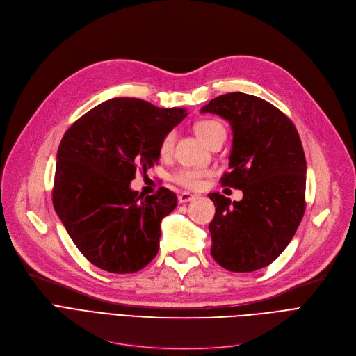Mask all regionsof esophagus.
<instances>
[{"label":"esophagus","mask_w":356,"mask_h":356,"mask_svg":"<svg viewBox=\"0 0 356 356\" xmlns=\"http://www.w3.org/2000/svg\"><path fill=\"white\" fill-rule=\"evenodd\" d=\"M196 197H197L196 195H192V193H189V192H181V193L179 195V202H180V203L192 202V200H195Z\"/></svg>","instance_id":"esophagus-1"}]
</instances>
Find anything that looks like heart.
I'll return each mask as SVG.
<instances>
[{
    "mask_svg": "<svg viewBox=\"0 0 356 356\" xmlns=\"http://www.w3.org/2000/svg\"><path fill=\"white\" fill-rule=\"evenodd\" d=\"M195 131H196V134L207 144H209L218 136L225 134V128H223V125L216 120H202V121L196 122ZM175 140H176L175 131H168V133L161 138L159 149H160V154L163 157H167L172 153ZM204 175H207V172L197 170V168H181V170H179L175 175V180H176V183L183 186V188L196 189L200 186L202 177Z\"/></svg>",
    "mask_w": 356,
    "mask_h": 356,
    "instance_id": "1",
    "label": "heart"
}]
</instances>
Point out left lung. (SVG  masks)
Here are the masks:
<instances>
[{"mask_svg": "<svg viewBox=\"0 0 356 356\" xmlns=\"http://www.w3.org/2000/svg\"><path fill=\"white\" fill-rule=\"evenodd\" d=\"M202 114H216L232 128L231 172L222 186L241 189L239 202L211 193V254L234 273L267 267L293 239L305 215L306 157L291 120L270 102L242 92L220 95Z\"/></svg>", "mask_w": 356, "mask_h": 356, "instance_id": "obj_1", "label": "left lung"}]
</instances>
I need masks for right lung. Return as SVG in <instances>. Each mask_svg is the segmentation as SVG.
<instances>
[{
	"instance_id": "right-lung-1",
	"label": "right lung",
	"mask_w": 356,
	"mask_h": 356,
	"mask_svg": "<svg viewBox=\"0 0 356 356\" xmlns=\"http://www.w3.org/2000/svg\"><path fill=\"white\" fill-rule=\"evenodd\" d=\"M188 115L143 99L114 98L66 131L59 149L53 207L73 244L98 268L129 274L159 252L160 223L177 204L165 188L143 197L129 183L160 159V141Z\"/></svg>"
}]
</instances>
